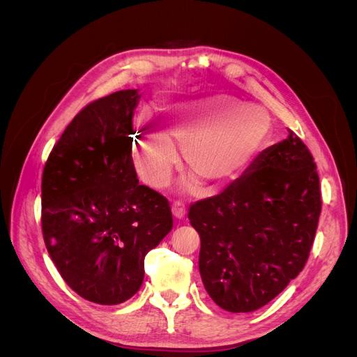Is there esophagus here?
<instances>
[{
	"mask_svg": "<svg viewBox=\"0 0 357 357\" xmlns=\"http://www.w3.org/2000/svg\"><path fill=\"white\" fill-rule=\"evenodd\" d=\"M172 214H174L176 219H183L186 215V207L183 205V202L177 201L172 204Z\"/></svg>",
	"mask_w": 357,
	"mask_h": 357,
	"instance_id": "34e87169",
	"label": "esophagus"
}]
</instances>
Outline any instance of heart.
Listing matches in <instances>:
<instances>
[{"instance_id":"heart-1","label":"heart","mask_w":357,"mask_h":357,"mask_svg":"<svg viewBox=\"0 0 357 357\" xmlns=\"http://www.w3.org/2000/svg\"><path fill=\"white\" fill-rule=\"evenodd\" d=\"M159 125L143 114L134 139L135 168L155 188L165 186L178 164L176 144L190 172L219 185L244 174L273 134L268 110L226 93L162 105Z\"/></svg>"}]
</instances>
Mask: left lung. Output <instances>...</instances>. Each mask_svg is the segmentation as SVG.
<instances>
[{"mask_svg": "<svg viewBox=\"0 0 357 357\" xmlns=\"http://www.w3.org/2000/svg\"><path fill=\"white\" fill-rule=\"evenodd\" d=\"M320 211L314 159L289 129L243 177L190 205L210 298L231 312H250L273 301L305 266Z\"/></svg>", "mask_w": 357, "mask_h": 357, "instance_id": "left-lung-1", "label": "left lung"}]
</instances>
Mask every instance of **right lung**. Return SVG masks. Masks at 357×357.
I'll return each instance as SVG.
<instances>
[{"label":"right lung","mask_w":357,"mask_h":357,"mask_svg":"<svg viewBox=\"0 0 357 357\" xmlns=\"http://www.w3.org/2000/svg\"><path fill=\"white\" fill-rule=\"evenodd\" d=\"M137 89L88 104L53 146L41 178V229L61 277L116 305L143 284L144 257L172 229L169 202L139 185L132 160Z\"/></svg>","instance_id":"obj_1"}]
</instances>
